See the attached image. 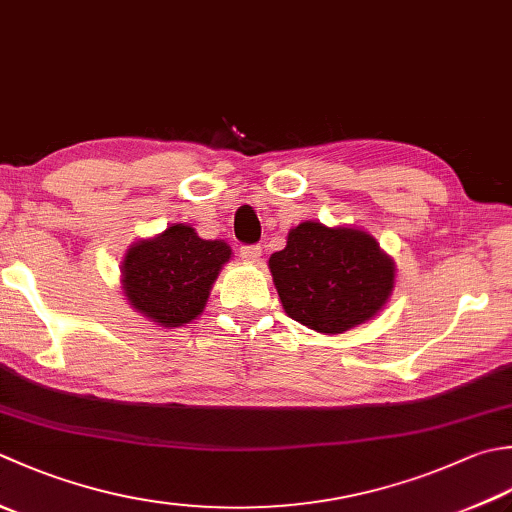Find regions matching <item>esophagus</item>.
Here are the masks:
<instances>
[{"label": "esophagus", "mask_w": 512, "mask_h": 512, "mask_svg": "<svg viewBox=\"0 0 512 512\" xmlns=\"http://www.w3.org/2000/svg\"><path fill=\"white\" fill-rule=\"evenodd\" d=\"M239 255L248 264H259V259H262V246H244L239 250Z\"/></svg>", "instance_id": "34e87169"}]
</instances>
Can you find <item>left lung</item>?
Segmentation results:
<instances>
[{"mask_svg": "<svg viewBox=\"0 0 512 512\" xmlns=\"http://www.w3.org/2000/svg\"><path fill=\"white\" fill-rule=\"evenodd\" d=\"M268 268L286 315L322 335L370 322L395 288L393 257L368 230L315 219L288 230Z\"/></svg>", "mask_w": 512, "mask_h": 512, "instance_id": "8db88e82", "label": "left lung"}]
</instances>
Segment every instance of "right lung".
Wrapping results in <instances>:
<instances>
[{"label":"right lung","mask_w":512,"mask_h":512,"mask_svg":"<svg viewBox=\"0 0 512 512\" xmlns=\"http://www.w3.org/2000/svg\"><path fill=\"white\" fill-rule=\"evenodd\" d=\"M230 257L233 250L224 239H202L193 226L170 224L130 244L119 282L135 313L162 328H179L204 313L210 288Z\"/></svg>","instance_id":"right-lung-1"}]
</instances>
